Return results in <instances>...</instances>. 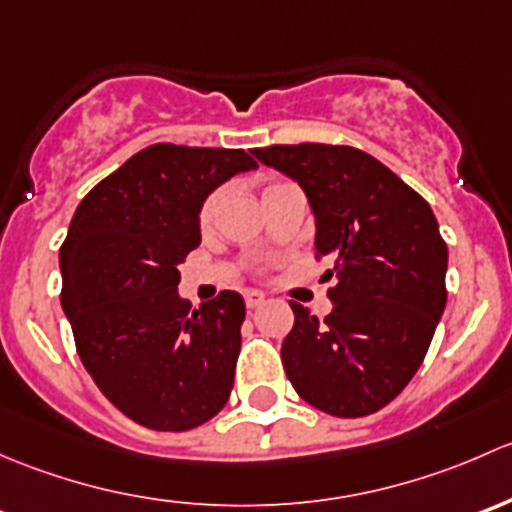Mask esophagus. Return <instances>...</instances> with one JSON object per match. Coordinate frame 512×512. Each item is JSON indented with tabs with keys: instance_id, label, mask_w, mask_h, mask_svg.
<instances>
[{
	"instance_id": "obj_1",
	"label": "esophagus",
	"mask_w": 512,
	"mask_h": 512,
	"mask_svg": "<svg viewBox=\"0 0 512 512\" xmlns=\"http://www.w3.org/2000/svg\"><path fill=\"white\" fill-rule=\"evenodd\" d=\"M263 303H266V298H263V293H258V291H249V293H246V308H249V310L261 308Z\"/></svg>"
}]
</instances>
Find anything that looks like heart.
<instances>
[{
    "instance_id": "heart-1",
    "label": "heart",
    "mask_w": 512,
    "mask_h": 512,
    "mask_svg": "<svg viewBox=\"0 0 512 512\" xmlns=\"http://www.w3.org/2000/svg\"><path fill=\"white\" fill-rule=\"evenodd\" d=\"M214 202H217V199H209L207 204H204L202 207V214H199V221H202V224H209V219H212V212H214Z\"/></svg>"
}]
</instances>
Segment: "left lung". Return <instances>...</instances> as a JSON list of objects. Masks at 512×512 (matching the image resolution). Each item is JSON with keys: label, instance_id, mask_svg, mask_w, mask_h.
<instances>
[{"label": "left lung", "instance_id": "obj_1", "mask_svg": "<svg viewBox=\"0 0 512 512\" xmlns=\"http://www.w3.org/2000/svg\"><path fill=\"white\" fill-rule=\"evenodd\" d=\"M258 162L303 187L333 310L293 303L283 370L310 407L357 419L387 407L424 362L446 308L449 249L421 194L347 145H271Z\"/></svg>", "mask_w": 512, "mask_h": 512}]
</instances>
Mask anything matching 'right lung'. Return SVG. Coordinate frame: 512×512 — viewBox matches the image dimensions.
Masks as SVG:
<instances>
[{
    "label": "right lung",
    "mask_w": 512,
    "mask_h": 512,
    "mask_svg": "<svg viewBox=\"0 0 512 512\" xmlns=\"http://www.w3.org/2000/svg\"><path fill=\"white\" fill-rule=\"evenodd\" d=\"M244 150L157 142L83 197L61 246V305L78 357L128 419L187 431L224 409L246 305L236 291L192 308L179 263L202 241L219 184L256 170Z\"/></svg>",
    "instance_id": "1"
}]
</instances>
